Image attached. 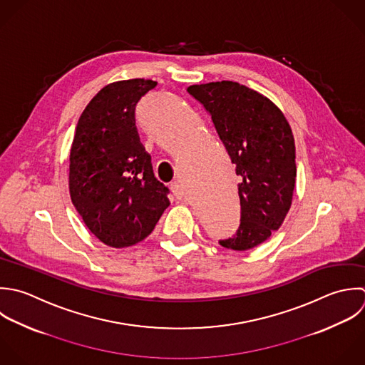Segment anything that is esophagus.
<instances>
[{
	"label": "esophagus",
	"instance_id": "esophagus-1",
	"mask_svg": "<svg viewBox=\"0 0 365 365\" xmlns=\"http://www.w3.org/2000/svg\"><path fill=\"white\" fill-rule=\"evenodd\" d=\"M170 189H172V192H173V195L176 197H182L183 196V189H182V185L179 182H172L170 183Z\"/></svg>",
	"mask_w": 365,
	"mask_h": 365
}]
</instances>
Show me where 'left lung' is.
Masks as SVG:
<instances>
[{
  "label": "left lung",
  "instance_id": "8db88e82",
  "mask_svg": "<svg viewBox=\"0 0 365 365\" xmlns=\"http://www.w3.org/2000/svg\"><path fill=\"white\" fill-rule=\"evenodd\" d=\"M212 115L236 175L242 219L226 249L245 252L283 225L296 183V145L282 109L263 93L233 81L187 86Z\"/></svg>",
  "mask_w": 365,
  "mask_h": 365
}]
</instances>
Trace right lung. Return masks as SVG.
Here are the masks:
<instances>
[{"label": "right lung", "mask_w": 365, "mask_h": 365, "mask_svg": "<svg viewBox=\"0 0 365 365\" xmlns=\"http://www.w3.org/2000/svg\"><path fill=\"white\" fill-rule=\"evenodd\" d=\"M158 82L105 85L79 116L69 153V195L85 226L115 249L146 239L170 205L140 143L135 109Z\"/></svg>", "instance_id": "obj_1"}]
</instances>
